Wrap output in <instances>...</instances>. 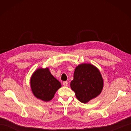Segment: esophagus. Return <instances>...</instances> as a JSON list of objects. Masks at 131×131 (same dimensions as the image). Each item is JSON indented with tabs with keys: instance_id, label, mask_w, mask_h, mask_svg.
I'll list each match as a JSON object with an SVG mask.
<instances>
[{
	"instance_id": "obj_1",
	"label": "esophagus",
	"mask_w": 131,
	"mask_h": 131,
	"mask_svg": "<svg viewBox=\"0 0 131 131\" xmlns=\"http://www.w3.org/2000/svg\"><path fill=\"white\" fill-rule=\"evenodd\" d=\"M63 85H64V86H68V82H66V81H65V82H63Z\"/></svg>"
}]
</instances>
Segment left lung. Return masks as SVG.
Instances as JSON below:
<instances>
[{
  "label": "left lung",
  "instance_id": "1",
  "mask_svg": "<svg viewBox=\"0 0 131 131\" xmlns=\"http://www.w3.org/2000/svg\"><path fill=\"white\" fill-rule=\"evenodd\" d=\"M104 81L99 69L91 63H82L75 69L70 83L77 99L87 103L101 93Z\"/></svg>",
  "mask_w": 131,
  "mask_h": 131
}]
</instances>
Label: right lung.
Wrapping results in <instances>:
<instances>
[{"instance_id":"add662e5","label":"right lung","mask_w":131,"mask_h":131,"mask_svg":"<svg viewBox=\"0 0 131 131\" xmlns=\"http://www.w3.org/2000/svg\"><path fill=\"white\" fill-rule=\"evenodd\" d=\"M30 85L34 95L44 101H49L61 88V83L50 73L48 68L37 69L30 79Z\"/></svg>"}]
</instances>
